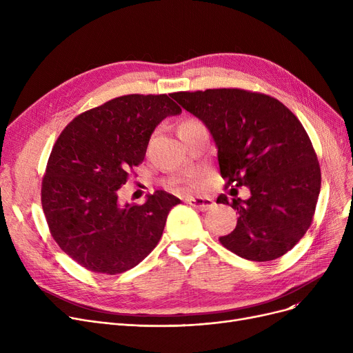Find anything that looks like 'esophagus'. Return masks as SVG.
I'll return each mask as SVG.
<instances>
[{"instance_id":"obj_1","label":"esophagus","mask_w":353,"mask_h":353,"mask_svg":"<svg viewBox=\"0 0 353 353\" xmlns=\"http://www.w3.org/2000/svg\"><path fill=\"white\" fill-rule=\"evenodd\" d=\"M188 203L200 212H206L213 206V200L209 197H189Z\"/></svg>"}]
</instances>
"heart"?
Instances as JSON below:
<instances>
[{"label":"heart","mask_w":353,"mask_h":353,"mask_svg":"<svg viewBox=\"0 0 353 353\" xmlns=\"http://www.w3.org/2000/svg\"><path fill=\"white\" fill-rule=\"evenodd\" d=\"M196 121H197V120H194V119H188V120H184V121L180 124V127L188 125V124H193V123H196ZM180 127H179V128H180ZM190 184H192V186L197 188L199 184H200V180H199V179H192V180H190Z\"/></svg>","instance_id":"1"}]
</instances>
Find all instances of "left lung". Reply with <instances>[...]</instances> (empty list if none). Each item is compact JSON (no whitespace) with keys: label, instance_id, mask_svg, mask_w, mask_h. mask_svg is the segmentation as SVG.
<instances>
[{"label":"left lung","instance_id":"obj_1","mask_svg":"<svg viewBox=\"0 0 353 353\" xmlns=\"http://www.w3.org/2000/svg\"><path fill=\"white\" fill-rule=\"evenodd\" d=\"M170 96L210 130L225 186L250 190L248 200H232L237 225L220 243L253 262L288 253L310 228L321 192L319 161L302 123L283 103L257 91L209 88ZM217 203L229 200L220 194Z\"/></svg>","mask_w":353,"mask_h":353}]
</instances>
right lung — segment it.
I'll list each match as a JSON object with an SVG mask.
<instances>
[{"label": "right lung", "instance_id": "1", "mask_svg": "<svg viewBox=\"0 0 353 353\" xmlns=\"http://www.w3.org/2000/svg\"><path fill=\"white\" fill-rule=\"evenodd\" d=\"M181 108L167 94H127L74 117L54 143L41 205L55 243L87 270L117 274L157 246L180 200L164 190L119 205L117 190L143 160L156 125Z\"/></svg>", "mask_w": 353, "mask_h": 353}]
</instances>
